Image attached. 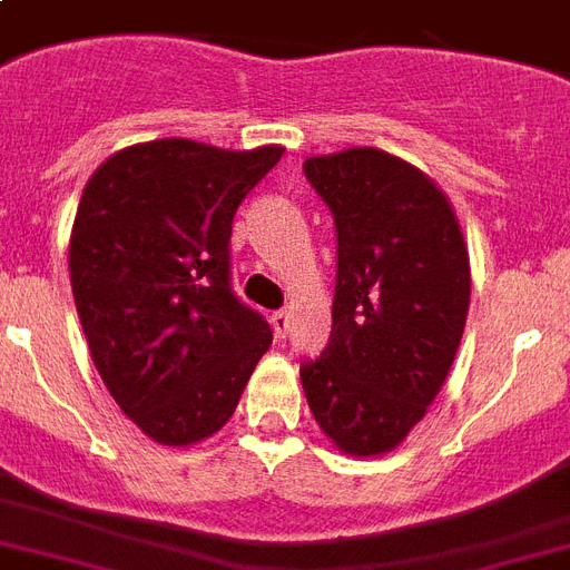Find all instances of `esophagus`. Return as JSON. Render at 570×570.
Listing matches in <instances>:
<instances>
[{"label": "esophagus", "mask_w": 570, "mask_h": 570, "mask_svg": "<svg viewBox=\"0 0 570 570\" xmlns=\"http://www.w3.org/2000/svg\"><path fill=\"white\" fill-rule=\"evenodd\" d=\"M271 326H274L276 337H285V335H288V328H291V314L288 312H274V317H271Z\"/></svg>", "instance_id": "34e87169"}]
</instances>
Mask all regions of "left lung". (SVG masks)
I'll list each match as a JSON object with an SVG mask.
<instances>
[{
    "label": "left lung",
    "instance_id": "obj_1",
    "mask_svg": "<svg viewBox=\"0 0 570 570\" xmlns=\"http://www.w3.org/2000/svg\"><path fill=\"white\" fill-rule=\"evenodd\" d=\"M332 209V335L299 366L323 434L352 458L393 451L425 416L463 337L472 274L449 197L411 163L350 148L303 163Z\"/></svg>",
    "mask_w": 570,
    "mask_h": 570
}]
</instances>
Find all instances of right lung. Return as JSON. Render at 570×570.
Wrapping results in <instances>:
<instances>
[{
    "mask_svg": "<svg viewBox=\"0 0 570 570\" xmlns=\"http://www.w3.org/2000/svg\"><path fill=\"white\" fill-rule=\"evenodd\" d=\"M282 150L157 139L112 154L83 189L69 238L75 308L110 396L157 443L227 425L274 341L233 294L229 235Z\"/></svg>",
    "mask_w": 570,
    "mask_h": 570,
    "instance_id": "right-lung-1",
    "label": "right lung"
}]
</instances>
